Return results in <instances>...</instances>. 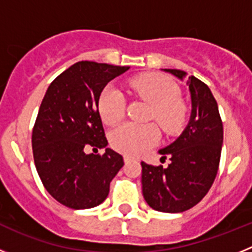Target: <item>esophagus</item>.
Here are the masks:
<instances>
[{
  "label": "esophagus",
  "instance_id": "obj_1",
  "mask_svg": "<svg viewBox=\"0 0 252 252\" xmlns=\"http://www.w3.org/2000/svg\"><path fill=\"white\" fill-rule=\"evenodd\" d=\"M131 160H132V158L127 157V155H125V157H124V161L125 162H128V161H131Z\"/></svg>",
  "mask_w": 252,
  "mask_h": 252
}]
</instances>
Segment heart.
Masks as SVG:
<instances>
[{
  "label": "heart",
  "instance_id": "obj_1",
  "mask_svg": "<svg viewBox=\"0 0 252 252\" xmlns=\"http://www.w3.org/2000/svg\"><path fill=\"white\" fill-rule=\"evenodd\" d=\"M131 90L151 103L150 119L157 120L166 133H175L183 127L187 107L180 101L179 88L168 78L159 74H142L130 82ZM98 110L103 122L116 124L125 115V98L113 86L102 91ZM160 131L153 122H125L111 132V145L126 155L136 157L159 141Z\"/></svg>",
  "mask_w": 252,
  "mask_h": 252
}]
</instances>
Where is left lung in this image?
<instances>
[{
	"label": "left lung",
	"instance_id": "8db88e82",
	"mask_svg": "<svg viewBox=\"0 0 252 252\" xmlns=\"http://www.w3.org/2000/svg\"><path fill=\"white\" fill-rule=\"evenodd\" d=\"M183 81L187 73L162 69ZM192 111L188 125L170 145L160 149L166 168L141 161L142 194L155 211L179 213L203 199L217 175L223 144V126L218 106L207 84L194 75L187 78Z\"/></svg>",
	"mask_w": 252,
	"mask_h": 252
}]
</instances>
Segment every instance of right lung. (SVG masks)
Instances as JSON below:
<instances>
[{"mask_svg":"<svg viewBox=\"0 0 252 252\" xmlns=\"http://www.w3.org/2000/svg\"><path fill=\"white\" fill-rule=\"evenodd\" d=\"M128 69L78 62L51 82L40 104L31 141L35 166L49 194L69 208L101 204L124 166L122 155L107 148L98 101L107 83ZM90 146L105 154H86Z\"/></svg>","mask_w":252,"mask_h":252,"instance_id":"obj_1","label":"right lung"}]
</instances>
